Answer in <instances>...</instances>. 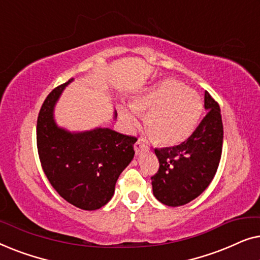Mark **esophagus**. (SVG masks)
I'll return each mask as SVG.
<instances>
[{
	"label": "esophagus",
	"instance_id": "1",
	"mask_svg": "<svg viewBox=\"0 0 260 260\" xmlns=\"http://www.w3.org/2000/svg\"><path fill=\"white\" fill-rule=\"evenodd\" d=\"M134 148H135V151H136V154L138 155L141 151H143V150H145V149H147V145H145L144 143H142L141 141H137L136 143H135Z\"/></svg>",
	"mask_w": 260,
	"mask_h": 260
}]
</instances>
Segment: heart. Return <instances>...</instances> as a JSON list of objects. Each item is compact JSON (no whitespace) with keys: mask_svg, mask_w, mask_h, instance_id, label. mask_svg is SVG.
Here are the masks:
<instances>
[{"mask_svg":"<svg viewBox=\"0 0 260 260\" xmlns=\"http://www.w3.org/2000/svg\"><path fill=\"white\" fill-rule=\"evenodd\" d=\"M117 110L129 131L140 127V116H147L149 134L156 143L169 147L182 143L193 134L202 112V101L193 88L169 78L131 98L130 106L120 103Z\"/></svg>","mask_w":260,"mask_h":260,"instance_id":"1","label":"heart"}]
</instances>
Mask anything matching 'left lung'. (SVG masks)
I'll use <instances>...</instances> for the list:
<instances>
[{
    "mask_svg": "<svg viewBox=\"0 0 260 260\" xmlns=\"http://www.w3.org/2000/svg\"><path fill=\"white\" fill-rule=\"evenodd\" d=\"M205 118L187 141L156 149L159 169L151 177L152 193L163 205L183 206L198 198L212 182L221 157L223 129L220 108L205 92Z\"/></svg>",
    "mask_w": 260,
    "mask_h": 260,
    "instance_id": "obj_1",
    "label": "left lung"
}]
</instances>
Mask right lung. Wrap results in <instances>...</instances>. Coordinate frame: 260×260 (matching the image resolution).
Instances as JSON below:
<instances>
[{"label": "right lung", "mask_w": 260, "mask_h": 260, "mask_svg": "<svg viewBox=\"0 0 260 260\" xmlns=\"http://www.w3.org/2000/svg\"><path fill=\"white\" fill-rule=\"evenodd\" d=\"M73 80L54 88L41 106L37 124L39 157L60 197L78 208L95 211L112 199L120 173L133 161L137 138L110 127L70 131L59 126L55 105Z\"/></svg>", "instance_id": "obj_1"}]
</instances>
